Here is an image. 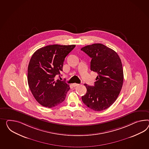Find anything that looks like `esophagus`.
Listing matches in <instances>:
<instances>
[{"mask_svg": "<svg viewBox=\"0 0 149 149\" xmlns=\"http://www.w3.org/2000/svg\"><path fill=\"white\" fill-rule=\"evenodd\" d=\"M73 86V87H76V86H78V85H79V84H76V83H74V84H72Z\"/></svg>", "mask_w": 149, "mask_h": 149, "instance_id": "obj_1", "label": "esophagus"}]
</instances>
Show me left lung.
Returning a JSON list of instances; mask_svg holds the SVG:
<instances>
[{
    "mask_svg": "<svg viewBox=\"0 0 149 149\" xmlns=\"http://www.w3.org/2000/svg\"><path fill=\"white\" fill-rule=\"evenodd\" d=\"M81 50L91 58V70L98 73L94 86L84 84L87 92L81 97L82 101L93 110H105L115 102L122 88L121 60L114 50L99 43L84 46Z\"/></svg>",
    "mask_w": 149,
    "mask_h": 149,
    "instance_id": "8db88e82",
    "label": "left lung"
}]
</instances>
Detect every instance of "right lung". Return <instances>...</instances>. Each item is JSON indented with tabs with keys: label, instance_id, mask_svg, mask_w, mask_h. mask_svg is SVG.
I'll return each instance as SVG.
<instances>
[{
	"label": "right lung",
	"instance_id": "obj_1",
	"mask_svg": "<svg viewBox=\"0 0 149 149\" xmlns=\"http://www.w3.org/2000/svg\"><path fill=\"white\" fill-rule=\"evenodd\" d=\"M75 45H51L37 50L27 69V81L34 98L43 107L51 108L62 103L70 90L65 81L55 80L63 71L65 58Z\"/></svg>",
	"mask_w": 149,
	"mask_h": 149
}]
</instances>
